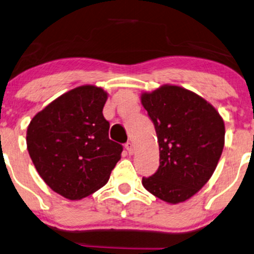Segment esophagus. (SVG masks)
<instances>
[{"label": "esophagus", "instance_id": "esophagus-1", "mask_svg": "<svg viewBox=\"0 0 254 254\" xmlns=\"http://www.w3.org/2000/svg\"><path fill=\"white\" fill-rule=\"evenodd\" d=\"M125 149L127 150V152L130 153V155H132L133 151H134V147H133V144L131 142H127V144H125Z\"/></svg>", "mask_w": 254, "mask_h": 254}]
</instances>
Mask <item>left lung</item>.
I'll return each instance as SVG.
<instances>
[{
    "mask_svg": "<svg viewBox=\"0 0 254 254\" xmlns=\"http://www.w3.org/2000/svg\"><path fill=\"white\" fill-rule=\"evenodd\" d=\"M140 99L159 144V168L142 184L166 203H182L213 175L225 142L224 121L204 98L177 85L144 92Z\"/></svg>",
    "mask_w": 254,
    "mask_h": 254,
    "instance_id": "obj_1",
    "label": "left lung"
}]
</instances>
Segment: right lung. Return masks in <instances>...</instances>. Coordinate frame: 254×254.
Returning a JSON list of instances; mask_svg holds the SVG:
<instances>
[{
  "label": "right lung",
  "instance_id": "1",
  "mask_svg": "<svg viewBox=\"0 0 254 254\" xmlns=\"http://www.w3.org/2000/svg\"><path fill=\"white\" fill-rule=\"evenodd\" d=\"M108 94L95 85L65 92L38 112L27 147L38 175L53 191L82 199L107 184L123 146L109 138L103 116Z\"/></svg>",
  "mask_w": 254,
  "mask_h": 254
}]
</instances>
